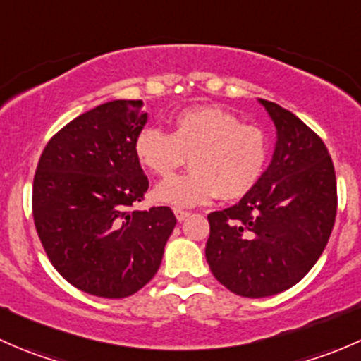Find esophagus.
Segmentation results:
<instances>
[{
    "label": "esophagus",
    "instance_id": "34e87169",
    "mask_svg": "<svg viewBox=\"0 0 361 361\" xmlns=\"http://www.w3.org/2000/svg\"><path fill=\"white\" fill-rule=\"evenodd\" d=\"M174 216H176L178 221H183L190 216V211L187 209H181V207H174Z\"/></svg>",
    "mask_w": 361,
    "mask_h": 361
}]
</instances>
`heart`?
<instances>
[{
	"instance_id": "obj_1",
	"label": "heart",
	"mask_w": 361,
	"mask_h": 361,
	"mask_svg": "<svg viewBox=\"0 0 361 361\" xmlns=\"http://www.w3.org/2000/svg\"><path fill=\"white\" fill-rule=\"evenodd\" d=\"M137 162L157 176H169L188 157L190 169L155 187L154 197L169 206H199L213 197L238 201L258 185L269 162L262 127L234 113L202 106L178 113L173 130L147 126L136 134Z\"/></svg>"
}]
</instances>
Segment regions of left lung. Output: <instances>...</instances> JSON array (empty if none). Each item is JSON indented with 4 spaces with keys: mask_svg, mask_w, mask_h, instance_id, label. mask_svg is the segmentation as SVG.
Segmentation results:
<instances>
[{
    "mask_svg": "<svg viewBox=\"0 0 361 361\" xmlns=\"http://www.w3.org/2000/svg\"><path fill=\"white\" fill-rule=\"evenodd\" d=\"M260 103L278 129L271 164L238 204L207 214L211 272L250 298L297 285L322 257L337 214L336 169L322 137L292 111Z\"/></svg>",
    "mask_w": 361,
    "mask_h": 361,
    "instance_id": "8db88e82",
    "label": "left lung"
}]
</instances>
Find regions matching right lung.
Returning <instances> with one entry per match:
<instances>
[{
  "label": "right lung",
  "instance_id": "obj_1",
  "mask_svg": "<svg viewBox=\"0 0 361 361\" xmlns=\"http://www.w3.org/2000/svg\"><path fill=\"white\" fill-rule=\"evenodd\" d=\"M143 101L116 99L66 123L47 143L32 181V218L56 271L82 292L122 298L159 271L176 225L171 207L136 211L148 178L134 154Z\"/></svg>",
  "mask_w": 361,
  "mask_h": 361
}]
</instances>
